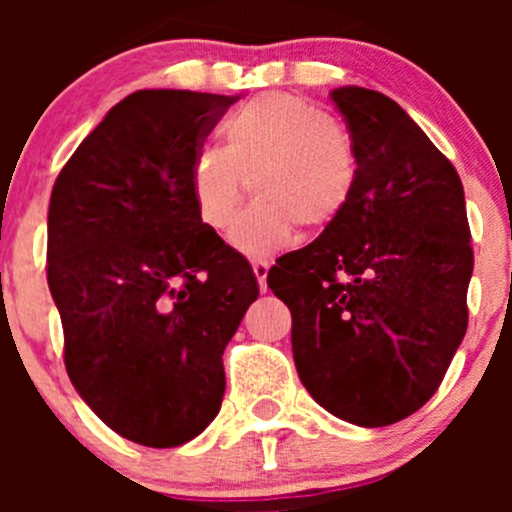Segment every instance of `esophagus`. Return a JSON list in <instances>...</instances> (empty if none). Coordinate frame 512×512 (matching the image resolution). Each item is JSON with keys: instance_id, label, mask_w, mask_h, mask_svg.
<instances>
[{"instance_id": "1", "label": "esophagus", "mask_w": 512, "mask_h": 512, "mask_svg": "<svg viewBox=\"0 0 512 512\" xmlns=\"http://www.w3.org/2000/svg\"><path fill=\"white\" fill-rule=\"evenodd\" d=\"M252 272H255L257 285H260L262 292H267V272H270V262L255 260V262H252Z\"/></svg>"}]
</instances>
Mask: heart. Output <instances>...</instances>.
<instances>
[{
	"instance_id": "obj_1",
	"label": "heart",
	"mask_w": 512,
	"mask_h": 512,
	"mask_svg": "<svg viewBox=\"0 0 512 512\" xmlns=\"http://www.w3.org/2000/svg\"><path fill=\"white\" fill-rule=\"evenodd\" d=\"M223 138L225 148L195 153L190 190L200 220L215 232L232 230L247 193L257 195L232 232L245 255H275L297 227L304 235L329 230L354 200L359 153L352 133L304 98H252L227 118Z\"/></svg>"
}]
</instances>
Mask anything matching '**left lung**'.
Segmentation results:
<instances>
[{
  "mask_svg": "<svg viewBox=\"0 0 512 512\" xmlns=\"http://www.w3.org/2000/svg\"><path fill=\"white\" fill-rule=\"evenodd\" d=\"M329 96L354 138L359 185L267 285L292 312L294 366L312 399L356 426H389L436 394L466 337V198L399 103L361 86Z\"/></svg>",
  "mask_w": 512,
  "mask_h": 512,
  "instance_id": "8db88e82",
  "label": "left lung"
}]
</instances>
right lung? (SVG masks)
I'll use <instances>...</instances> for the list:
<instances>
[{"label": "right lung", "instance_id": "add662e5", "mask_svg": "<svg viewBox=\"0 0 512 512\" xmlns=\"http://www.w3.org/2000/svg\"><path fill=\"white\" fill-rule=\"evenodd\" d=\"M237 96L146 89L103 116L49 203V289L69 379L118 436L193 441L218 416L252 267L200 220L190 165Z\"/></svg>", "mask_w": 512, "mask_h": 512}]
</instances>
